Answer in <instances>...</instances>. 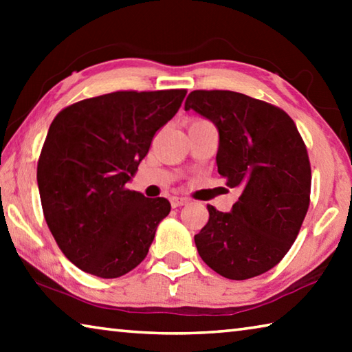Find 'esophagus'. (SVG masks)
Segmentation results:
<instances>
[{"mask_svg": "<svg viewBox=\"0 0 352 352\" xmlns=\"http://www.w3.org/2000/svg\"><path fill=\"white\" fill-rule=\"evenodd\" d=\"M188 201L189 200L186 197H172L170 199V205H172V208H180L183 205H186Z\"/></svg>", "mask_w": 352, "mask_h": 352, "instance_id": "1", "label": "esophagus"}]
</instances>
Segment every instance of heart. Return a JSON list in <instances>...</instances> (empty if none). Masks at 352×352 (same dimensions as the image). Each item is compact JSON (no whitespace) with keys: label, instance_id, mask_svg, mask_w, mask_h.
<instances>
[{"label":"heart","instance_id":"1","mask_svg":"<svg viewBox=\"0 0 352 352\" xmlns=\"http://www.w3.org/2000/svg\"><path fill=\"white\" fill-rule=\"evenodd\" d=\"M199 121H201V119H199Z\"/></svg>","mask_w":352,"mask_h":352}]
</instances>
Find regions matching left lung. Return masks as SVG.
Segmentation results:
<instances>
[{
  "instance_id": "8db88e82",
  "label": "left lung",
  "mask_w": 352,
  "mask_h": 352,
  "mask_svg": "<svg viewBox=\"0 0 352 352\" xmlns=\"http://www.w3.org/2000/svg\"><path fill=\"white\" fill-rule=\"evenodd\" d=\"M219 130L217 170L241 190L231 212L208 205L194 236L200 258L228 279L269 272L294 245L311 204V162L294 119L276 105L228 90H194L184 110Z\"/></svg>"
}]
</instances>
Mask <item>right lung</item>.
Listing matches in <instances>:
<instances>
[{
    "mask_svg": "<svg viewBox=\"0 0 352 352\" xmlns=\"http://www.w3.org/2000/svg\"><path fill=\"white\" fill-rule=\"evenodd\" d=\"M186 93L115 91L65 107L51 122L37 164L41 208L58 248L80 270L119 278L147 256L170 204L126 184Z\"/></svg>",
    "mask_w": 352,
    "mask_h": 352,
    "instance_id": "add662e5",
    "label": "right lung"
}]
</instances>
